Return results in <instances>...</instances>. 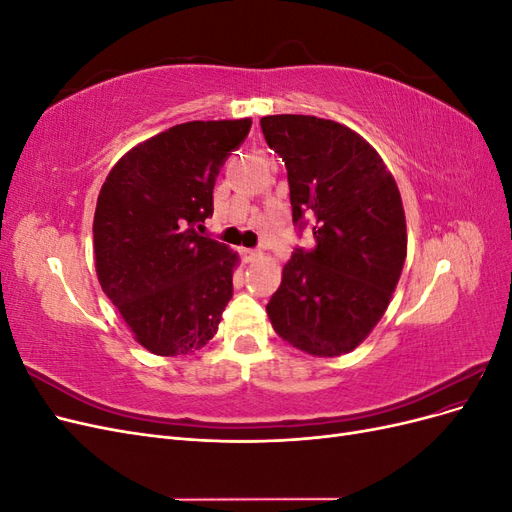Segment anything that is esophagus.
I'll list each match as a JSON object with an SVG mask.
<instances>
[{"label": "esophagus", "instance_id": "esophagus-1", "mask_svg": "<svg viewBox=\"0 0 512 512\" xmlns=\"http://www.w3.org/2000/svg\"><path fill=\"white\" fill-rule=\"evenodd\" d=\"M241 256H243L245 262H254V260H260V258H262V252H260V250H250V247H243Z\"/></svg>", "mask_w": 512, "mask_h": 512}]
</instances>
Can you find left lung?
I'll use <instances>...</instances> for the list:
<instances>
[{"label":"left lung","mask_w":512,"mask_h":512,"mask_svg":"<svg viewBox=\"0 0 512 512\" xmlns=\"http://www.w3.org/2000/svg\"><path fill=\"white\" fill-rule=\"evenodd\" d=\"M288 170L292 220H314L316 247L297 250L267 305L275 333L312 356L348 354L393 299L408 252L391 170L361 134L314 115L260 119Z\"/></svg>","instance_id":"obj_1"}]
</instances>
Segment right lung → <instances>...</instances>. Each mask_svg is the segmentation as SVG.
I'll return each mask as SVG.
<instances>
[{"mask_svg":"<svg viewBox=\"0 0 512 512\" xmlns=\"http://www.w3.org/2000/svg\"><path fill=\"white\" fill-rule=\"evenodd\" d=\"M250 128V117L179 123L132 147L102 185L98 282L151 354H188L218 333L239 254L194 226L213 213L215 177Z\"/></svg>","mask_w":512,"mask_h":512,"instance_id":"right-lung-1","label":"right lung"}]
</instances>
